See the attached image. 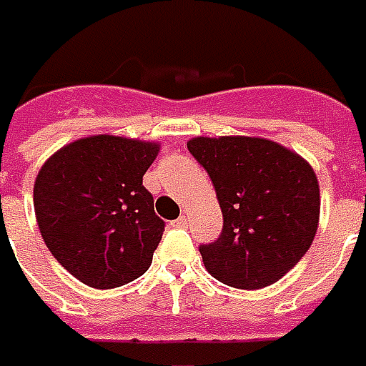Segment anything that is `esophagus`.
<instances>
[{
  "instance_id": "1",
  "label": "esophagus",
  "mask_w": 366,
  "mask_h": 366,
  "mask_svg": "<svg viewBox=\"0 0 366 366\" xmlns=\"http://www.w3.org/2000/svg\"><path fill=\"white\" fill-rule=\"evenodd\" d=\"M176 228H188V216H180L178 220H174L172 222Z\"/></svg>"
}]
</instances>
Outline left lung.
<instances>
[{
  "label": "left lung",
  "instance_id": "1",
  "mask_svg": "<svg viewBox=\"0 0 366 366\" xmlns=\"http://www.w3.org/2000/svg\"><path fill=\"white\" fill-rule=\"evenodd\" d=\"M188 150L214 184L224 226L200 246L206 270L228 287H268L297 264L319 228L320 192L310 164L277 142L192 138Z\"/></svg>",
  "mask_w": 366,
  "mask_h": 366
}]
</instances>
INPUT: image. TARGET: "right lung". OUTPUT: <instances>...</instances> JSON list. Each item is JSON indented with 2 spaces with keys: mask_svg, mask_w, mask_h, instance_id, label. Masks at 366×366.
<instances>
[{
  "mask_svg": "<svg viewBox=\"0 0 366 366\" xmlns=\"http://www.w3.org/2000/svg\"><path fill=\"white\" fill-rule=\"evenodd\" d=\"M158 152L156 142L99 134L64 146L37 172L41 238L79 282L116 288L150 268L164 220L142 178Z\"/></svg>",
  "mask_w": 366,
  "mask_h": 366,
  "instance_id": "right-lung-1",
  "label": "right lung"
}]
</instances>
